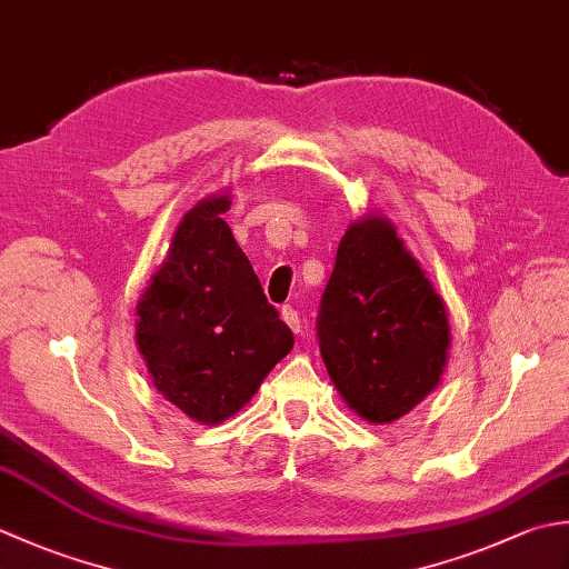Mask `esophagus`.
Returning <instances> with one entry per match:
<instances>
[{
	"label": "esophagus",
	"mask_w": 569,
	"mask_h": 569,
	"mask_svg": "<svg viewBox=\"0 0 569 569\" xmlns=\"http://www.w3.org/2000/svg\"><path fill=\"white\" fill-rule=\"evenodd\" d=\"M281 318H283L286 326L291 328L293 332H300V330H303V326H300V316H298V310H296V308L286 306V308L281 310Z\"/></svg>",
	"instance_id": "34e87169"
}]
</instances>
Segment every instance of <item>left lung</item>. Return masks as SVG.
<instances>
[{"mask_svg":"<svg viewBox=\"0 0 569 569\" xmlns=\"http://www.w3.org/2000/svg\"><path fill=\"white\" fill-rule=\"evenodd\" d=\"M318 342L332 385L370 425L409 415L441 382L447 306L387 217H362L340 239Z\"/></svg>","mask_w":569,"mask_h":569,"instance_id":"obj_1","label":"left lung"}]
</instances>
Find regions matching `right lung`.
<instances>
[{
	"mask_svg": "<svg viewBox=\"0 0 569 569\" xmlns=\"http://www.w3.org/2000/svg\"><path fill=\"white\" fill-rule=\"evenodd\" d=\"M229 204V194H211L187 211L136 313L152 385L211 427L237 415L293 348L291 328L221 219Z\"/></svg>",
	"mask_w": 569,
	"mask_h": 569,
	"instance_id": "add662e5",
	"label": "right lung"
}]
</instances>
